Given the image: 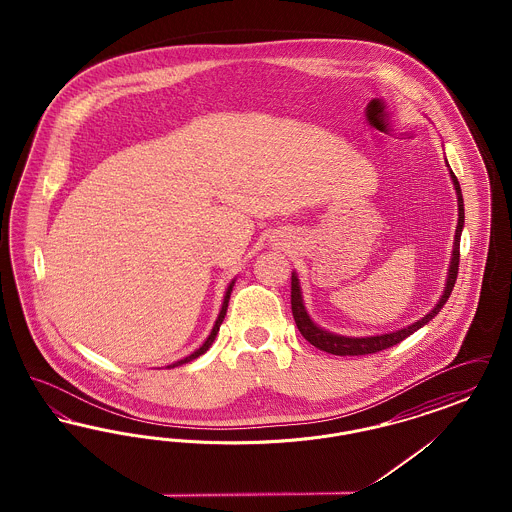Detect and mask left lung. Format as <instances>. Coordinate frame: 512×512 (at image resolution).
<instances>
[{"instance_id":"8db88e82","label":"left lung","mask_w":512,"mask_h":512,"mask_svg":"<svg viewBox=\"0 0 512 512\" xmlns=\"http://www.w3.org/2000/svg\"><path fill=\"white\" fill-rule=\"evenodd\" d=\"M449 167V165H447ZM455 192H457V205H459V222H457V230H455V244H453V255H451V263H449V272H447V282H445V290L443 295L439 297L438 305L420 320L413 322L411 326H405L401 330H395L390 334H380V336H366V338H349V336H338L332 334L328 330H322L317 326L305 305H303V297H301V288H299V278L297 274L292 272V313L295 318V324L301 332V336L309 341L311 345H315L320 351L332 353V355H340V357H355V355H368V353H378L382 349H388L391 345H397L399 341L409 338L416 330H420L424 324H428L432 318L438 315L441 307L447 303L449 295L453 292V286L457 282V274H459V257H461V234H463L464 226V203L463 194H461V186L457 176L453 171H449Z\"/></svg>"}]
</instances>
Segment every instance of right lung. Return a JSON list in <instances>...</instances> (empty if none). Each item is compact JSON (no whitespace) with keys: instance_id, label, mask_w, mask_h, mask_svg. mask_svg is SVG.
<instances>
[{"instance_id":"obj_1","label":"right lung","mask_w":512,"mask_h":512,"mask_svg":"<svg viewBox=\"0 0 512 512\" xmlns=\"http://www.w3.org/2000/svg\"><path fill=\"white\" fill-rule=\"evenodd\" d=\"M234 282L236 280H232L230 282V286H228V290L224 293V301H222V309H220L219 318H217V322H215V326H213V330H211V334H209V338L205 340V343L199 347V349H195L192 355H188V357H184L182 361H176V363H172V365L167 366V368H174V366L184 365V363H190V361H194L197 359L199 355H203L211 345H213V341L217 338V334H219L220 324H222V320L226 317V309H228V301H230V293H232V288H234Z\"/></svg>"}]
</instances>
